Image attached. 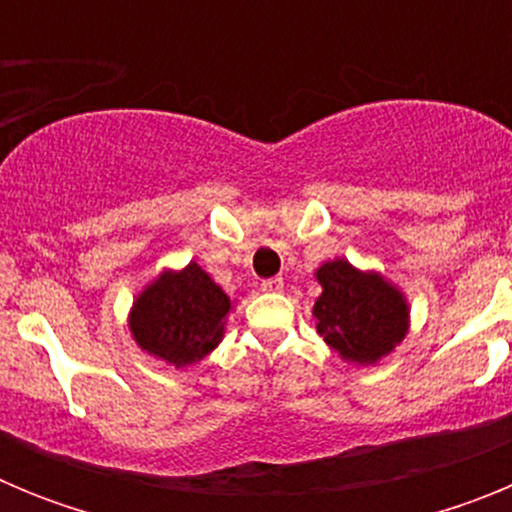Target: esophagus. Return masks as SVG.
I'll return each instance as SVG.
<instances>
[{
	"label": "esophagus",
	"instance_id": "34e87169",
	"mask_svg": "<svg viewBox=\"0 0 512 512\" xmlns=\"http://www.w3.org/2000/svg\"><path fill=\"white\" fill-rule=\"evenodd\" d=\"M261 289H264V292H282V289H284V279L282 277L264 279V282H261Z\"/></svg>",
	"mask_w": 512,
	"mask_h": 512
}]
</instances>
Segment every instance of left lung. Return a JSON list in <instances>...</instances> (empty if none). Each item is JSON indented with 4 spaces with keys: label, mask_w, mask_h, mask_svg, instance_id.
Returning a JSON list of instances; mask_svg holds the SVG:
<instances>
[{
    "label": "left lung",
    "mask_w": 512,
    "mask_h": 512,
    "mask_svg": "<svg viewBox=\"0 0 512 512\" xmlns=\"http://www.w3.org/2000/svg\"><path fill=\"white\" fill-rule=\"evenodd\" d=\"M315 279L323 287L312 307L315 328L343 361L377 364L408 336V300L379 271H361L346 259H333L315 271Z\"/></svg>",
    "instance_id": "obj_1"
}]
</instances>
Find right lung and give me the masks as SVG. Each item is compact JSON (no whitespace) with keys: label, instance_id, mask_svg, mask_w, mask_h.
Returning <instances> with one entry per match:
<instances>
[{"label":"right lung","instance_id":"right-lung-1","mask_svg":"<svg viewBox=\"0 0 512 512\" xmlns=\"http://www.w3.org/2000/svg\"><path fill=\"white\" fill-rule=\"evenodd\" d=\"M233 302L200 264L164 269L130 307L133 341L148 356L184 369L200 364L225 336Z\"/></svg>","mask_w":512,"mask_h":512}]
</instances>
